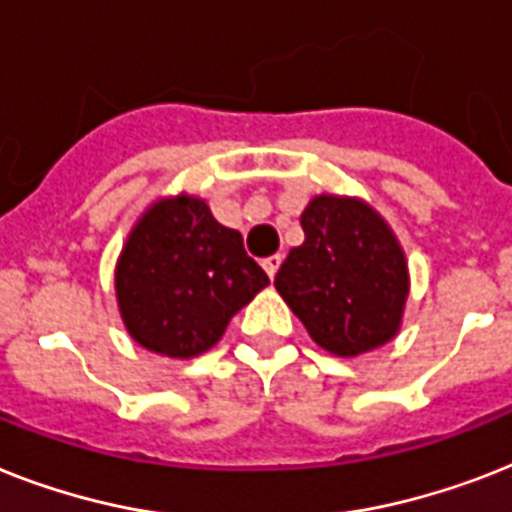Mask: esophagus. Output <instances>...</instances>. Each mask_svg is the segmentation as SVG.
Here are the masks:
<instances>
[{"label": "esophagus", "mask_w": 512, "mask_h": 512, "mask_svg": "<svg viewBox=\"0 0 512 512\" xmlns=\"http://www.w3.org/2000/svg\"><path fill=\"white\" fill-rule=\"evenodd\" d=\"M278 265H281V255H270V257H265V260H263V268H265V273H268L270 278H276Z\"/></svg>", "instance_id": "obj_1"}]
</instances>
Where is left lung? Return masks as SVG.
<instances>
[{
	"instance_id": "8db88e82",
	"label": "left lung",
	"mask_w": 512,
	"mask_h": 512,
	"mask_svg": "<svg viewBox=\"0 0 512 512\" xmlns=\"http://www.w3.org/2000/svg\"><path fill=\"white\" fill-rule=\"evenodd\" d=\"M305 242L276 273V289L313 342L357 357L397 336L410 276L397 236L368 202L318 194L299 218Z\"/></svg>"
}]
</instances>
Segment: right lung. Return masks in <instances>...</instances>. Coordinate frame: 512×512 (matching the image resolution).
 <instances>
[{
  "label": "right lung",
  "mask_w": 512,
  "mask_h": 512,
  "mask_svg": "<svg viewBox=\"0 0 512 512\" xmlns=\"http://www.w3.org/2000/svg\"><path fill=\"white\" fill-rule=\"evenodd\" d=\"M270 281L220 226L205 199H157L131 228L115 265V297L128 334L165 357H197Z\"/></svg>",
  "instance_id": "add662e5"
}]
</instances>
